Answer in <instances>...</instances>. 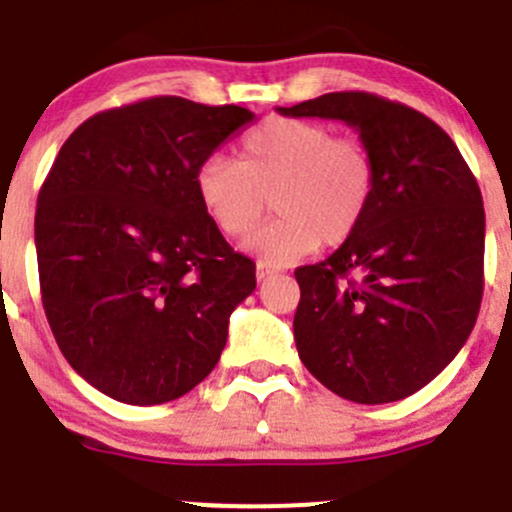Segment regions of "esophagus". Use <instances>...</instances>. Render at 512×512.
<instances>
[{"label":"esophagus","instance_id":"34e87169","mask_svg":"<svg viewBox=\"0 0 512 512\" xmlns=\"http://www.w3.org/2000/svg\"><path fill=\"white\" fill-rule=\"evenodd\" d=\"M277 272V267L274 265H270V262H265V260H260L257 262V270H255V274H257V279H267V277H272V274Z\"/></svg>","mask_w":512,"mask_h":512}]
</instances>
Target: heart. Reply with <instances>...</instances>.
Listing matches in <instances>:
<instances>
[{"instance_id": "b5f03b06", "label": "heart", "mask_w": 512, "mask_h": 512, "mask_svg": "<svg viewBox=\"0 0 512 512\" xmlns=\"http://www.w3.org/2000/svg\"><path fill=\"white\" fill-rule=\"evenodd\" d=\"M196 198L225 238H245L267 211L279 215L250 242L274 265H287L316 247L351 240L373 206L378 166L368 144L338 137L321 122L274 117L242 137L238 161L198 164Z\"/></svg>"}]
</instances>
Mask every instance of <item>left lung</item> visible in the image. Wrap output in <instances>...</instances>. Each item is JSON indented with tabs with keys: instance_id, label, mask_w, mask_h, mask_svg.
I'll return each mask as SVG.
<instances>
[{
	"instance_id": "1",
	"label": "left lung",
	"mask_w": 512,
	"mask_h": 512,
	"mask_svg": "<svg viewBox=\"0 0 512 512\" xmlns=\"http://www.w3.org/2000/svg\"><path fill=\"white\" fill-rule=\"evenodd\" d=\"M279 115L343 120L378 166L353 238L294 272L301 363L351 402L402 400L454 360L481 309L486 213L476 176L437 122L380 95L326 93Z\"/></svg>"
}]
</instances>
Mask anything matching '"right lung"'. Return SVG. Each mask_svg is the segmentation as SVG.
Here are the masks:
<instances>
[{
  "label": "right lung",
  "mask_w": 512,
  "mask_h": 512,
  "mask_svg": "<svg viewBox=\"0 0 512 512\" xmlns=\"http://www.w3.org/2000/svg\"><path fill=\"white\" fill-rule=\"evenodd\" d=\"M255 120L159 95L85 120L36 203L41 301L80 378L127 405L193 390L220 360L255 262L196 198L198 164Z\"/></svg>",
  "instance_id": "add662e5"
}]
</instances>
